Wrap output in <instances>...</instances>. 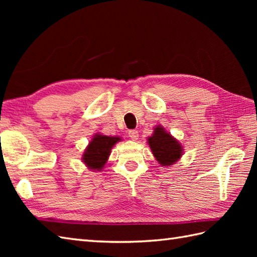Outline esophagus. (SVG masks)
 Listing matches in <instances>:
<instances>
[{
  "instance_id": "obj_1",
  "label": "esophagus",
  "mask_w": 257,
  "mask_h": 257,
  "mask_svg": "<svg viewBox=\"0 0 257 257\" xmlns=\"http://www.w3.org/2000/svg\"><path fill=\"white\" fill-rule=\"evenodd\" d=\"M128 135H129V137L132 138L133 140H137V139L139 138V133H138V130H135V129H133V130H129V132H128Z\"/></svg>"
}]
</instances>
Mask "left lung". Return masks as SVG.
Returning <instances> with one entry per match:
<instances>
[{
    "instance_id": "left-lung-1",
    "label": "left lung",
    "mask_w": 257,
    "mask_h": 257,
    "mask_svg": "<svg viewBox=\"0 0 257 257\" xmlns=\"http://www.w3.org/2000/svg\"><path fill=\"white\" fill-rule=\"evenodd\" d=\"M148 144L156 159L163 167L173 165L182 156V146L161 125L155 128L154 135L148 138Z\"/></svg>"
}]
</instances>
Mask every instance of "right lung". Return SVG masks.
Listing matches in <instances>:
<instances>
[{
  "label": "right lung",
  "mask_w": 257,
  "mask_h": 257,
  "mask_svg": "<svg viewBox=\"0 0 257 257\" xmlns=\"http://www.w3.org/2000/svg\"><path fill=\"white\" fill-rule=\"evenodd\" d=\"M120 138L108 137L103 135H96L91 139L88 147L84 152L83 161L85 165L92 170L100 171L108 160L109 154L113 145L118 143Z\"/></svg>",
  "instance_id": "right-lung-1"
}]
</instances>
